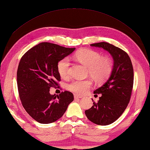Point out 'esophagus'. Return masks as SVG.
I'll use <instances>...</instances> for the list:
<instances>
[{
    "mask_svg": "<svg viewBox=\"0 0 150 150\" xmlns=\"http://www.w3.org/2000/svg\"><path fill=\"white\" fill-rule=\"evenodd\" d=\"M81 96H77V95H74V98L75 99H80L81 98Z\"/></svg>",
    "mask_w": 150,
    "mask_h": 150,
    "instance_id": "esophagus-1",
    "label": "esophagus"
}]
</instances>
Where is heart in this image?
<instances>
[{
  "instance_id": "1",
  "label": "heart",
  "mask_w": 150,
  "mask_h": 150,
  "mask_svg": "<svg viewBox=\"0 0 150 150\" xmlns=\"http://www.w3.org/2000/svg\"><path fill=\"white\" fill-rule=\"evenodd\" d=\"M75 58L80 63L88 67V73L92 79L97 83H103L108 79L113 70L111 61L108 57H103L99 52L92 49H81L75 53ZM70 60L68 57L60 59L57 65L59 75L67 78L69 74ZM90 79L73 80L67 85L69 91L77 95H83L91 87Z\"/></svg>"
}]
</instances>
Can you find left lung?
<instances>
[{"label":"left lung","mask_w":150,"mask_h":150,"mask_svg":"<svg viewBox=\"0 0 150 150\" xmlns=\"http://www.w3.org/2000/svg\"><path fill=\"white\" fill-rule=\"evenodd\" d=\"M91 46L108 51L114 61L108 80L93 92L95 97L100 94L99 101L93 102V105L85 111L91 122L107 125L115 122L129 103L134 85V69L129 55L122 49L105 42L91 44Z\"/></svg>","instance_id":"obj_1"}]
</instances>
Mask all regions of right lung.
I'll return each mask as SVG.
<instances>
[{"mask_svg":"<svg viewBox=\"0 0 150 150\" xmlns=\"http://www.w3.org/2000/svg\"><path fill=\"white\" fill-rule=\"evenodd\" d=\"M75 48L43 42L28 50L21 59L17 70V85L23 108L35 120L47 124L56 122L74 99L71 92L50 94V88L60 81L57 65ZM59 88V86L58 87Z\"/></svg>","mask_w":150,"mask_h":150,"instance_id":"1","label":"right lung"}]
</instances>
